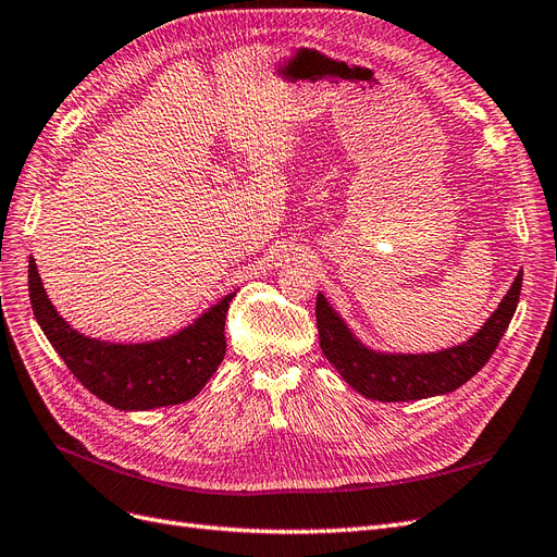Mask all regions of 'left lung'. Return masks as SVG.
Instances as JSON below:
<instances>
[{
  "label": "left lung",
  "instance_id": "8db88e82",
  "mask_svg": "<svg viewBox=\"0 0 557 557\" xmlns=\"http://www.w3.org/2000/svg\"><path fill=\"white\" fill-rule=\"evenodd\" d=\"M522 269L499 307L465 344L436 352H381L364 346L325 295L315 297L318 339L344 381L376 401H413L458 391L491 360L518 307Z\"/></svg>",
  "mask_w": 557,
  "mask_h": 557
}]
</instances>
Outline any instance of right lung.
I'll list each match as a JSON object with an SVG mask.
<instances>
[{
    "mask_svg": "<svg viewBox=\"0 0 557 557\" xmlns=\"http://www.w3.org/2000/svg\"><path fill=\"white\" fill-rule=\"evenodd\" d=\"M237 293L225 295L195 323L158 342L111 344L76 332L50 305L29 258V301L46 339L92 395L121 411L172 407L199 395L225 358V315Z\"/></svg>",
    "mask_w": 557,
    "mask_h": 557,
    "instance_id": "add662e5",
    "label": "right lung"
}]
</instances>
